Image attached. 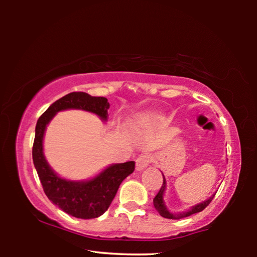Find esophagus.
Listing matches in <instances>:
<instances>
[{
    "label": "esophagus",
    "instance_id": "obj_1",
    "mask_svg": "<svg viewBox=\"0 0 257 257\" xmlns=\"http://www.w3.org/2000/svg\"><path fill=\"white\" fill-rule=\"evenodd\" d=\"M152 158L147 154H142L141 156H138L136 160V170L137 171H142L151 163Z\"/></svg>",
    "mask_w": 257,
    "mask_h": 257
}]
</instances>
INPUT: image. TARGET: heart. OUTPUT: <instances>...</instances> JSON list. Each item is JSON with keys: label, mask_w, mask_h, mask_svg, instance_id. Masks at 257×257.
<instances>
[{"label": "heart", "mask_w": 257, "mask_h": 257, "mask_svg": "<svg viewBox=\"0 0 257 257\" xmlns=\"http://www.w3.org/2000/svg\"><path fill=\"white\" fill-rule=\"evenodd\" d=\"M159 119V114H156L154 112L146 113V114H143L139 116L136 121V127L137 128H145L152 125L156 122V120Z\"/></svg>", "instance_id": "heart-1"}]
</instances>
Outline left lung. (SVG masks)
Instances as JSON below:
<instances>
[{"label":"left lung","mask_w":257,"mask_h":257,"mask_svg":"<svg viewBox=\"0 0 257 257\" xmlns=\"http://www.w3.org/2000/svg\"><path fill=\"white\" fill-rule=\"evenodd\" d=\"M162 176H163V185H162V187H161V189H160V191L158 193V195H156V196L154 197L153 204H154L155 210L160 213L161 216L165 217V219L180 220V219H184V217H187V216H189L191 214H195V213L201 212V211H203L204 208H205L208 205V204L211 203L213 197H214V195L216 194V193H214L211 197H208L206 201H204L202 203L196 204V205L189 207L187 211L178 212V213L171 212L167 207V205H165V202H164V193H165V189H167V180H165V177H164L163 173H162Z\"/></svg>","instance_id":"left-lung-1"}]
</instances>
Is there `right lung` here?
Here are the masks:
<instances>
[{
  "label": "right lung",
  "mask_w": 257,
  "mask_h": 257,
  "mask_svg": "<svg viewBox=\"0 0 257 257\" xmlns=\"http://www.w3.org/2000/svg\"><path fill=\"white\" fill-rule=\"evenodd\" d=\"M110 104L105 97H95L82 92H73L61 97L37 120L33 145V161L46 196L54 205L78 219L101 216L110 206L119 186L135 170V162L110 164L96 176L87 180H70L60 177L46 161L44 135L47 124L56 113L66 110H81L96 114L107 121Z\"/></svg>",
  "instance_id": "add662e5"
}]
</instances>
